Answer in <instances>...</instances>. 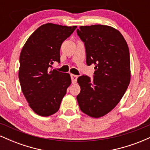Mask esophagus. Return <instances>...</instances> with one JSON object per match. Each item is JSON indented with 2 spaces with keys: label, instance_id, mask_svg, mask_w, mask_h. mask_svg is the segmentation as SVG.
Returning a JSON list of instances; mask_svg holds the SVG:
<instances>
[{
  "label": "esophagus",
  "instance_id": "34e87169",
  "mask_svg": "<svg viewBox=\"0 0 150 150\" xmlns=\"http://www.w3.org/2000/svg\"><path fill=\"white\" fill-rule=\"evenodd\" d=\"M70 77H71L72 83L75 84V82H77V75H73V74H71V75H70Z\"/></svg>",
  "mask_w": 150,
  "mask_h": 150
}]
</instances>
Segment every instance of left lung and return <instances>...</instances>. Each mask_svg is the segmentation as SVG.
I'll return each instance as SVG.
<instances>
[{"instance_id": "obj_1", "label": "left lung", "mask_w": 150, "mask_h": 150, "mask_svg": "<svg viewBox=\"0 0 150 150\" xmlns=\"http://www.w3.org/2000/svg\"><path fill=\"white\" fill-rule=\"evenodd\" d=\"M77 34L85 45L87 65H95L93 80L85 75L77 78L81 91L77 100L82 112L99 118L119 103L128 89V46L123 35L109 26H81Z\"/></svg>"}]
</instances>
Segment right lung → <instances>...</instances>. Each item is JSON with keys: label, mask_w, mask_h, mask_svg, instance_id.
Wrapping results in <instances>:
<instances>
[{"label": "right lung", "mask_w": 150, "mask_h": 150, "mask_svg": "<svg viewBox=\"0 0 150 150\" xmlns=\"http://www.w3.org/2000/svg\"><path fill=\"white\" fill-rule=\"evenodd\" d=\"M76 28L45 24L34 31L22 48L19 80L27 102L39 116L57 112L71 84L69 74L53 70L52 65L60 63L62 43Z\"/></svg>", "instance_id": "add662e5"}]
</instances>
